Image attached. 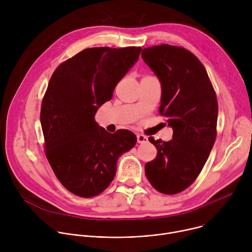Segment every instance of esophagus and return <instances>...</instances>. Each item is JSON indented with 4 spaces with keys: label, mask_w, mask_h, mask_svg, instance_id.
Returning <instances> with one entry per match:
<instances>
[{
    "label": "esophagus",
    "mask_w": 252,
    "mask_h": 252,
    "mask_svg": "<svg viewBox=\"0 0 252 252\" xmlns=\"http://www.w3.org/2000/svg\"><path fill=\"white\" fill-rule=\"evenodd\" d=\"M136 138H137V142L138 143H145V142L149 141V138L146 135H143V134H137Z\"/></svg>",
    "instance_id": "obj_1"
}]
</instances>
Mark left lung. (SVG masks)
Returning <instances> with one entry per match:
<instances>
[{
    "label": "left lung",
    "instance_id": "1",
    "mask_svg": "<svg viewBox=\"0 0 252 252\" xmlns=\"http://www.w3.org/2000/svg\"><path fill=\"white\" fill-rule=\"evenodd\" d=\"M141 58L160 82L159 114L173 129L169 141L149 138L158 156L146 175L158 191L179 193L197 178L217 138V94L200 61L182 47L154 46Z\"/></svg>",
    "mask_w": 252,
    "mask_h": 252
}]
</instances>
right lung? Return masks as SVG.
I'll use <instances>...</instances> for the list:
<instances>
[{
	"instance_id": "obj_1",
	"label": "right lung",
	"mask_w": 252,
	"mask_h": 252,
	"mask_svg": "<svg viewBox=\"0 0 252 252\" xmlns=\"http://www.w3.org/2000/svg\"><path fill=\"white\" fill-rule=\"evenodd\" d=\"M140 47L86 49L61 63L49 82L41 107L47 158L71 193H101L117 172L119 158L136 136L127 129L106 131L94 121L118 83L139 58Z\"/></svg>"
}]
</instances>
